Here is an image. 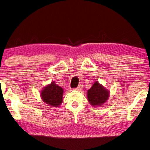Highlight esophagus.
Returning <instances> with one entry per match:
<instances>
[{
	"label": "esophagus",
	"instance_id": "esophagus-1",
	"mask_svg": "<svg viewBox=\"0 0 150 150\" xmlns=\"http://www.w3.org/2000/svg\"><path fill=\"white\" fill-rule=\"evenodd\" d=\"M83 84H79V85L78 86H77V88H76V90H77V91H79V90H81L83 88Z\"/></svg>",
	"mask_w": 150,
	"mask_h": 150
}]
</instances>
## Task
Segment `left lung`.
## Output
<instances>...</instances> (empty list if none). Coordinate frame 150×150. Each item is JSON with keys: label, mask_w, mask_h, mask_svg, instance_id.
<instances>
[{"label": "left lung", "mask_w": 150, "mask_h": 150, "mask_svg": "<svg viewBox=\"0 0 150 150\" xmlns=\"http://www.w3.org/2000/svg\"><path fill=\"white\" fill-rule=\"evenodd\" d=\"M109 94L108 90L96 81L87 92V98L92 106H100L107 101Z\"/></svg>", "instance_id": "8db88e82"}]
</instances>
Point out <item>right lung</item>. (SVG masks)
Returning a JSON list of instances; mask_svg holds the SVG:
<instances>
[{
  "label": "right lung",
  "mask_w": 150,
  "mask_h": 150,
  "mask_svg": "<svg viewBox=\"0 0 150 150\" xmlns=\"http://www.w3.org/2000/svg\"><path fill=\"white\" fill-rule=\"evenodd\" d=\"M64 90L54 82L48 84L41 91V98L46 103L53 107H58L63 100Z\"/></svg>",
  "instance_id": "add662e5"
}]
</instances>
